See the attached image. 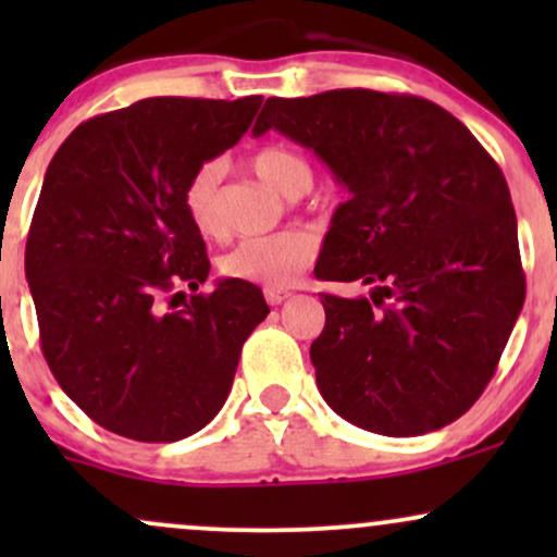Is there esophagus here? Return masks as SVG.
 I'll return each instance as SVG.
<instances>
[{
  "instance_id": "1",
  "label": "esophagus",
  "mask_w": 557,
  "mask_h": 557,
  "mask_svg": "<svg viewBox=\"0 0 557 557\" xmlns=\"http://www.w3.org/2000/svg\"><path fill=\"white\" fill-rule=\"evenodd\" d=\"M264 298H267V304H270V306H280L283 300L290 298V293L283 290V287H267Z\"/></svg>"
}]
</instances>
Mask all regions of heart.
Masks as SVG:
<instances>
[{"label":"heart","mask_w":557,"mask_h":557,"mask_svg":"<svg viewBox=\"0 0 557 557\" xmlns=\"http://www.w3.org/2000/svg\"><path fill=\"white\" fill-rule=\"evenodd\" d=\"M253 170L261 181L287 198H296L311 185V168L304 154L287 146H264L253 154ZM216 181L220 168L201 164L185 185V212L201 235L220 233L216 214ZM314 259V240L304 230H280L272 235L246 238L222 259V272L230 280H248L267 287H287L304 274Z\"/></svg>","instance_id":"heart-1"}]
</instances>
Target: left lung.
<instances>
[{
    "instance_id": "left-lung-1",
    "label": "left lung",
    "mask_w": 557,
    "mask_h": 557,
    "mask_svg": "<svg viewBox=\"0 0 557 557\" xmlns=\"http://www.w3.org/2000/svg\"><path fill=\"white\" fill-rule=\"evenodd\" d=\"M280 131L348 188L314 267L372 285L322 293L311 343L322 398L387 437L450 424L490 385L527 296L503 170L461 120L430 99L337 88L272 96L253 133Z\"/></svg>"
}]
</instances>
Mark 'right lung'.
<instances>
[{"label": "right lung", "instance_id": "right-lung-1", "mask_svg": "<svg viewBox=\"0 0 557 557\" xmlns=\"http://www.w3.org/2000/svg\"><path fill=\"white\" fill-rule=\"evenodd\" d=\"M261 101L140 99L81 123L49 162L25 277L44 359L104 430L138 443L203 430L270 314L246 280L198 293L207 243L183 201L194 172L238 144Z\"/></svg>", "mask_w": 557, "mask_h": 557}]
</instances>
